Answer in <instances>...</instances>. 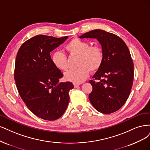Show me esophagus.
<instances>
[{"label":"esophagus","instance_id":"esophagus-1","mask_svg":"<svg viewBox=\"0 0 150 150\" xmlns=\"http://www.w3.org/2000/svg\"><path fill=\"white\" fill-rule=\"evenodd\" d=\"M80 85V83H74V86H75V88L78 87V86H79Z\"/></svg>","mask_w":150,"mask_h":150}]
</instances>
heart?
Instances as JSON below:
<instances>
[{
  "mask_svg": "<svg viewBox=\"0 0 150 150\" xmlns=\"http://www.w3.org/2000/svg\"><path fill=\"white\" fill-rule=\"evenodd\" d=\"M71 56H77L78 68L72 69L65 74L66 80L74 83H80L87 78L90 70L96 71L100 69L103 62V53L98 45H90L88 42L78 38L71 39L65 47ZM52 62L57 69L65 71L68 69L67 57L60 51H56L52 55Z\"/></svg>",
  "mask_w": 150,
  "mask_h": 150,
  "instance_id": "heart-1",
  "label": "heart"
}]
</instances>
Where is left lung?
<instances>
[{
    "label": "left lung",
    "mask_w": 150,
    "mask_h": 150,
    "mask_svg": "<svg viewBox=\"0 0 150 150\" xmlns=\"http://www.w3.org/2000/svg\"><path fill=\"white\" fill-rule=\"evenodd\" d=\"M79 37L96 38L102 47L103 62L89 81L93 87L89 100L99 112L113 113L126 102L133 85L134 65L128 48L118 36L100 29Z\"/></svg>",
    "instance_id": "1"
}]
</instances>
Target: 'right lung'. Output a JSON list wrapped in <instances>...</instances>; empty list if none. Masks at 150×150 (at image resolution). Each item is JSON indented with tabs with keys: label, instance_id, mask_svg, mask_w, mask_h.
<instances>
[{
	"label": "right lung",
	"instance_id": "right-lung-1",
	"mask_svg": "<svg viewBox=\"0 0 150 150\" xmlns=\"http://www.w3.org/2000/svg\"><path fill=\"white\" fill-rule=\"evenodd\" d=\"M68 36L55 38L44 35L24 42L16 57L14 79L27 108L37 117L53 121L64 113L69 102L71 82H61V71L53 65L50 52Z\"/></svg>",
	"mask_w": 150,
	"mask_h": 150
}]
</instances>
